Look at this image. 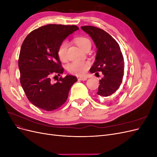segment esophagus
Segmentation results:
<instances>
[{
  "mask_svg": "<svg viewBox=\"0 0 157 157\" xmlns=\"http://www.w3.org/2000/svg\"><path fill=\"white\" fill-rule=\"evenodd\" d=\"M77 78H78V80H87V78L83 77H78Z\"/></svg>",
  "mask_w": 157,
  "mask_h": 157,
  "instance_id": "34e87169",
  "label": "esophagus"
}]
</instances>
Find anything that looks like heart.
<instances>
[{
    "label": "heart",
    "instance_id": "1",
    "mask_svg": "<svg viewBox=\"0 0 157 157\" xmlns=\"http://www.w3.org/2000/svg\"><path fill=\"white\" fill-rule=\"evenodd\" d=\"M75 42L80 48L84 51L87 47L91 45L90 40L86 37H77L75 39ZM69 43L67 41H63L58 50V55L60 60L65 61L67 58V49ZM90 66V63L87 61H73L67 66L69 72L73 75L81 76L86 72Z\"/></svg>",
    "mask_w": 157,
    "mask_h": 157
}]
</instances>
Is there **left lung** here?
I'll return each mask as SVG.
<instances>
[{
    "mask_svg": "<svg viewBox=\"0 0 157 157\" xmlns=\"http://www.w3.org/2000/svg\"><path fill=\"white\" fill-rule=\"evenodd\" d=\"M81 29L92 37L98 49L96 61L90 71L103 75L97 92L101 100L119 88L124 75V58L117 42L106 31L93 26H82Z\"/></svg>",
    "mask_w": 157,
    "mask_h": 157,
    "instance_id": "1",
    "label": "left lung"
}]
</instances>
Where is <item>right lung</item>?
Instances as JSON below:
<instances>
[{
	"instance_id": "add662e5",
	"label": "right lung",
	"mask_w": 157,
	"mask_h": 157,
	"mask_svg": "<svg viewBox=\"0 0 157 157\" xmlns=\"http://www.w3.org/2000/svg\"><path fill=\"white\" fill-rule=\"evenodd\" d=\"M78 29L76 25L48 24L33 30L23 42L18 60L20 83L28 99L38 108L52 111L60 107L77 81L75 76L66 75L52 83L51 77L63 73L58 50Z\"/></svg>"
}]
</instances>
